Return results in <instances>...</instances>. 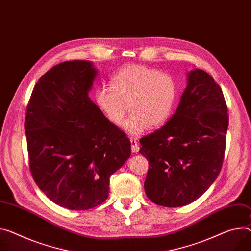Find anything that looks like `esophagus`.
<instances>
[{
	"label": "esophagus",
	"mask_w": 251,
	"mask_h": 251,
	"mask_svg": "<svg viewBox=\"0 0 251 251\" xmlns=\"http://www.w3.org/2000/svg\"><path fill=\"white\" fill-rule=\"evenodd\" d=\"M130 142H131V149H132V152H133V153H138V152H139V145H138L137 140L134 139V138H131V139H130Z\"/></svg>",
	"instance_id": "obj_1"
}]
</instances>
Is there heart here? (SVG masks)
I'll return each instance as SVG.
<instances>
[{"instance_id": "heart-1", "label": "heart", "mask_w": 251, "mask_h": 251, "mask_svg": "<svg viewBox=\"0 0 251 251\" xmlns=\"http://www.w3.org/2000/svg\"><path fill=\"white\" fill-rule=\"evenodd\" d=\"M112 87L96 88L94 100L106 119L121 126L129 105L132 111L124 124L132 136H140L152 126L163 125L172 115L178 100L175 79L144 65H127L111 78Z\"/></svg>"}]
</instances>
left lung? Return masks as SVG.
Here are the masks:
<instances>
[{
  "instance_id": "left-lung-1",
  "label": "left lung",
  "mask_w": 251,
  "mask_h": 251,
  "mask_svg": "<svg viewBox=\"0 0 251 251\" xmlns=\"http://www.w3.org/2000/svg\"><path fill=\"white\" fill-rule=\"evenodd\" d=\"M227 128L221 88L208 73L191 70L169 121L140 139L139 153L149 162L147 197L165 207L184 206L199 198L221 170Z\"/></svg>"
}]
</instances>
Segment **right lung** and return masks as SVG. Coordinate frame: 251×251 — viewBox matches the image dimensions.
Wrapping results in <instances>:
<instances>
[{
	"label": "right lung",
	"mask_w": 251,
	"mask_h": 251,
	"mask_svg": "<svg viewBox=\"0 0 251 251\" xmlns=\"http://www.w3.org/2000/svg\"><path fill=\"white\" fill-rule=\"evenodd\" d=\"M97 73L89 61L58 64L40 78L27 107L32 176L50 200L71 210L103 203L110 176L131 155L126 134L88 96Z\"/></svg>",
	"instance_id": "add662e5"
}]
</instances>
